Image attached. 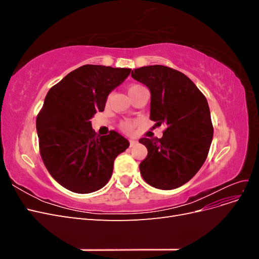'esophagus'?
Masks as SVG:
<instances>
[{"label": "esophagus", "instance_id": "esophagus-1", "mask_svg": "<svg viewBox=\"0 0 259 259\" xmlns=\"http://www.w3.org/2000/svg\"><path fill=\"white\" fill-rule=\"evenodd\" d=\"M136 144H137V140L132 139V138L130 139V146H131V147H134Z\"/></svg>", "mask_w": 259, "mask_h": 259}]
</instances>
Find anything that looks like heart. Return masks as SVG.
<instances>
[{
  "mask_svg": "<svg viewBox=\"0 0 259 259\" xmlns=\"http://www.w3.org/2000/svg\"><path fill=\"white\" fill-rule=\"evenodd\" d=\"M139 88H143V86H142V85H137V84H136V85H132V86H130L128 93L132 92V91L136 90V89H139ZM135 125H136L135 121L126 120V121H122V122L119 124V127H120V130L123 131V132L132 133L133 131H134V128H135Z\"/></svg>",
  "mask_w": 259,
  "mask_h": 259,
  "instance_id": "b5f03b06",
  "label": "heart"
}]
</instances>
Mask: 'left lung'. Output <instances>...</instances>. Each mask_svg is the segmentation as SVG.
I'll return each mask as SVG.
<instances>
[{
    "instance_id": "left-lung-1",
    "label": "left lung",
    "mask_w": 259,
    "mask_h": 259,
    "mask_svg": "<svg viewBox=\"0 0 259 259\" xmlns=\"http://www.w3.org/2000/svg\"><path fill=\"white\" fill-rule=\"evenodd\" d=\"M132 76L150 90V120L166 125L162 138L139 139L148 149L140 174L154 188L175 189L189 182L207 158L214 134L207 100L189 77L169 67H142Z\"/></svg>"
}]
</instances>
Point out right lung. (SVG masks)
Wrapping results in <instances>:
<instances>
[{
    "label": "right lung",
    "mask_w": 259,
    "mask_h": 259,
    "mask_svg": "<svg viewBox=\"0 0 259 259\" xmlns=\"http://www.w3.org/2000/svg\"><path fill=\"white\" fill-rule=\"evenodd\" d=\"M127 68L85 65L55 84L36 116L40 154L56 182L75 193L101 189L113 162L130 146L119 133L97 136L91 119L104 111L107 97L130 75Z\"/></svg>",
    "instance_id": "obj_1"
}]
</instances>
